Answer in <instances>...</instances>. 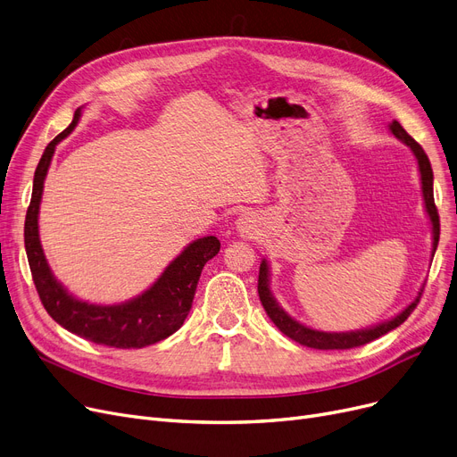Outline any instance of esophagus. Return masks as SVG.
Returning a JSON list of instances; mask_svg holds the SVG:
<instances>
[{
	"label": "esophagus",
	"instance_id": "1",
	"mask_svg": "<svg viewBox=\"0 0 457 457\" xmlns=\"http://www.w3.org/2000/svg\"><path fill=\"white\" fill-rule=\"evenodd\" d=\"M237 226H239V229L245 235H253L255 233V220H253L252 214H243L239 218V222H237Z\"/></svg>",
	"mask_w": 457,
	"mask_h": 457
}]
</instances>
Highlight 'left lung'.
<instances>
[{"label": "left lung", "mask_w": 457, "mask_h": 457, "mask_svg": "<svg viewBox=\"0 0 457 457\" xmlns=\"http://www.w3.org/2000/svg\"><path fill=\"white\" fill-rule=\"evenodd\" d=\"M390 130L392 134L402 140L403 144H407L411 147V151L414 153L416 161H419V168H420V177H422V194H424V204H426V211L429 214V220L433 226V253L437 250V243H439V233H441V224H439V212L437 207H435V200H433V170L429 164V158L424 153L422 145L411 137L405 129L398 123L392 121L390 123ZM424 291V287H422ZM422 291L419 293V296L402 312L394 317L390 321H385L377 327L366 328V330H354V332H321V330H313L308 328L304 325H301L299 321L291 320V317L278 306L276 299L270 293L269 287V265L263 260L262 267H260V278H257V293H260V301L267 312V315L270 317V321L280 328L287 338L299 342L301 345L312 347V349H353V347H361L364 344H370L373 340L379 338V336L394 330L395 327H400L407 317L411 315V312L416 308V304L420 303Z\"/></svg>", "instance_id": "obj_1"}]
</instances>
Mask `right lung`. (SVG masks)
Wrapping results in <instances>:
<instances>
[{
	"label": "right lung",
	"mask_w": 457,
	"mask_h": 457,
	"mask_svg": "<svg viewBox=\"0 0 457 457\" xmlns=\"http://www.w3.org/2000/svg\"><path fill=\"white\" fill-rule=\"evenodd\" d=\"M78 119H80V108L74 112L72 123L46 145L35 170L31 202L24 224V245L33 284L52 320L80 338L117 349L153 345L179 330L185 323L192 308L197 280L205 263L220 250V241L209 235L188 245L145 293L129 303L96 306L69 295L54 278L38 241V205H41L45 177L55 145L72 132Z\"/></svg>",
	"instance_id": "right-lung-1"
}]
</instances>
